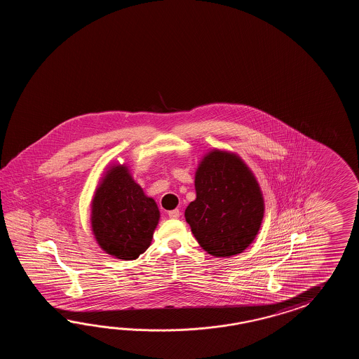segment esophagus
Wrapping results in <instances>:
<instances>
[{
	"instance_id": "esophagus-1",
	"label": "esophagus",
	"mask_w": 359,
	"mask_h": 359,
	"mask_svg": "<svg viewBox=\"0 0 359 359\" xmlns=\"http://www.w3.org/2000/svg\"><path fill=\"white\" fill-rule=\"evenodd\" d=\"M168 215L170 219H177V218H180L181 213H180V210H178V209H175V210H170Z\"/></svg>"
}]
</instances>
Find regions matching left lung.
Returning a JSON list of instances; mask_svg holds the SVG:
<instances>
[{"label":"left lung","instance_id":"left-lung-1","mask_svg":"<svg viewBox=\"0 0 359 359\" xmlns=\"http://www.w3.org/2000/svg\"><path fill=\"white\" fill-rule=\"evenodd\" d=\"M195 190L184 218L200 246L217 258L249 248L262 226L264 198L248 164L236 153L213 149L198 161Z\"/></svg>","mask_w":359,"mask_h":359}]
</instances>
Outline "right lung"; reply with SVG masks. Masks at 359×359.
I'll return each instance as SVG.
<instances>
[{
    "mask_svg": "<svg viewBox=\"0 0 359 359\" xmlns=\"http://www.w3.org/2000/svg\"><path fill=\"white\" fill-rule=\"evenodd\" d=\"M91 229L96 243L116 259H137L153 241L161 212L126 164L104 172L91 201Z\"/></svg>",
    "mask_w": 359,
    "mask_h": 359,
    "instance_id": "add662e5",
    "label": "right lung"
}]
</instances>
